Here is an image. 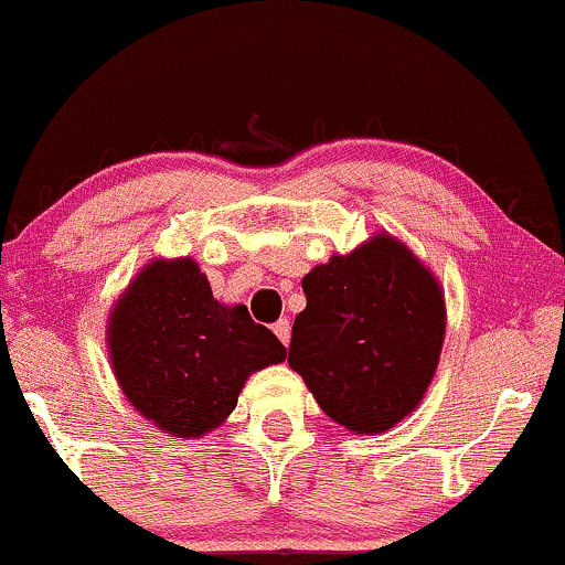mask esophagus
Masks as SVG:
<instances>
[{"instance_id": "esophagus-1", "label": "esophagus", "mask_w": 565, "mask_h": 565, "mask_svg": "<svg viewBox=\"0 0 565 565\" xmlns=\"http://www.w3.org/2000/svg\"><path fill=\"white\" fill-rule=\"evenodd\" d=\"M274 333L278 335V341H281L284 347H289V341H291V323H289V320H278V323L274 326Z\"/></svg>"}]
</instances>
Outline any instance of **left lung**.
Returning <instances> with one entry per match:
<instances>
[{"instance_id": "8db88e82", "label": "left lung", "mask_w": 565, "mask_h": 565, "mask_svg": "<svg viewBox=\"0 0 565 565\" xmlns=\"http://www.w3.org/2000/svg\"><path fill=\"white\" fill-rule=\"evenodd\" d=\"M307 307L291 328L289 367L320 409L377 435L417 409L446 339L438 276L388 232L331 255L302 278Z\"/></svg>"}]
</instances>
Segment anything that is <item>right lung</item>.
I'll list each match as a JSON object with an SVG mask.
<instances>
[{
  "label": "right lung",
  "mask_w": 565,
  "mask_h": 565,
  "mask_svg": "<svg viewBox=\"0 0 565 565\" xmlns=\"http://www.w3.org/2000/svg\"><path fill=\"white\" fill-rule=\"evenodd\" d=\"M111 373L127 402L174 438L226 423L247 377L287 360L245 305H221L190 255L153 258L106 318Z\"/></svg>",
  "instance_id": "obj_1"
}]
</instances>
